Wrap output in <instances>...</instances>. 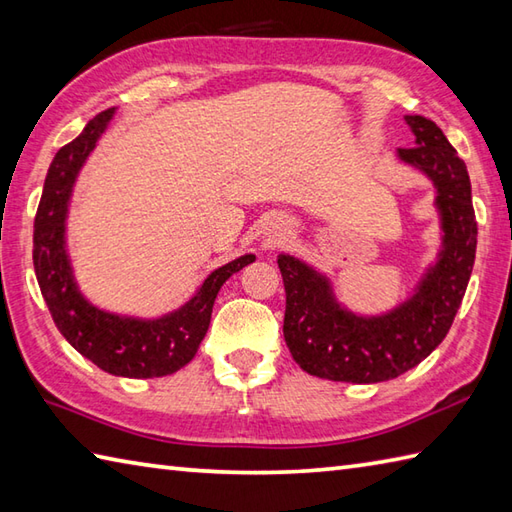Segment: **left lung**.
Segmentation results:
<instances>
[{
    "label": "left lung",
    "instance_id": "1",
    "mask_svg": "<svg viewBox=\"0 0 512 512\" xmlns=\"http://www.w3.org/2000/svg\"><path fill=\"white\" fill-rule=\"evenodd\" d=\"M406 123L415 148H400L398 156L433 181L444 232L437 263L415 294L387 314L358 316L336 300L327 276L294 256H278L287 294L285 342L300 369L316 378L353 384L398 378L446 338L462 305L477 247L471 179L431 119L413 114Z\"/></svg>",
    "mask_w": 512,
    "mask_h": 512
}]
</instances>
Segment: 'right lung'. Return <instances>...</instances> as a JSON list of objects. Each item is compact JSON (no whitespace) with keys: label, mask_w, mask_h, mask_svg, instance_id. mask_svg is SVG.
Wrapping results in <instances>:
<instances>
[{"label":"right lung","mask_w":512,"mask_h":512,"mask_svg":"<svg viewBox=\"0 0 512 512\" xmlns=\"http://www.w3.org/2000/svg\"><path fill=\"white\" fill-rule=\"evenodd\" d=\"M114 108L90 119L75 141L52 159L35 216L33 263L52 320L72 347L99 369L121 378H161L190 362L210 327L212 307L225 280L254 263L245 254L214 269L196 294L172 314L143 320L97 309L75 283L66 249V216L83 163L106 132Z\"/></svg>","instance_id":"obj_1"}]
</instances>
